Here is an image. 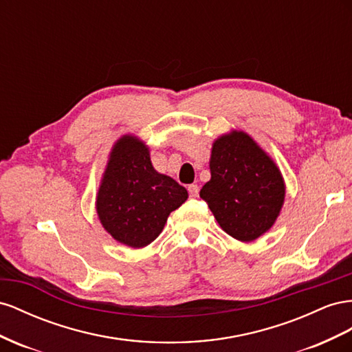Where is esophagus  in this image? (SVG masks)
Listing matches in <instances>:
<instances>
[{
    "mask_svg": "<svg viewBox=\"0 0 352 352\" xmlns=\"http://www.w3.org/2000/svg\"><path fill=\"white\" fill-rule=\"evenodd\" d=\"M187 190H188L190 197H197V195H199V186L197 184H190L187 187Z\"/></svg>",
    "mask_w": 352,
    "mask_h": 352,
    "instance_id": "34e87169",
    "label": "esophagus"
}]
</instances>
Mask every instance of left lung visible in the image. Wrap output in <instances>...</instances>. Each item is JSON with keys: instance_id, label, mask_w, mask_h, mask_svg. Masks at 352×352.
I'll list each match as a JSON object with an SVG mask.
<instances>
[{"instance_id": "left-lung-1", "label": "left lung", "mask_w": 352, "mask_h": 352, "mask_svg": "<svg viewBox=\"0 0 352 352\" xmlns=\"http://www.w3.org/2000/svg\"><path fill=\"white\" fill-rule=\"evenodd\" d=\"M210 179L200 197L219 227L240 242H254L273 227L285 202L282 173L243 131L221 135L210 152Z\"/></svg>"}]
</instances>
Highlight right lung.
I'll return each instance as SVG.
<instances>
[{
	"label": "right lung",
	"instance_id": "1",
	"mask_svg": "<svg viewBox=\"0 0 352 352\" xmlns=\"http://www.w3.org/2000/svg\"><path fill=\"white\" fill-rule=\"evenodd\" d=\"M187 197L183 186L153 168L142 140L124 135L110 152L96 209L100 223L116 242L140 249L162 233L169 214Z\"/></svg>",
	"mask_w": 352,
	"mask_h": 352
}]
</instances>
